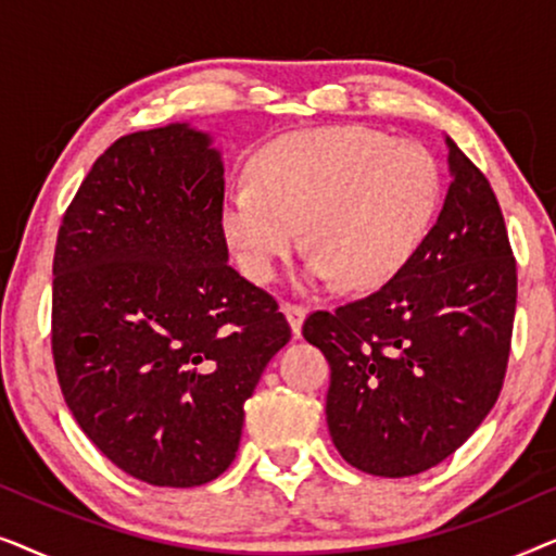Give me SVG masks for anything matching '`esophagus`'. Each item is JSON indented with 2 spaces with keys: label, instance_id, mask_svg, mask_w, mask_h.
<instances>
[{
  "label": "esophagus",
  "instance_id": "1",
  "mask_svg": "<svg viewBox=\"0 0 556 556\" xmlns=\"http://www.w3.org/2000/svg\"><path fill=\"white\" fill-rule=\"evenodd\" d=\"M283 314H286V318H288V324H291L293 333H295V337H299V333H301V324H303V318H306L308 308L303 306V303L286 301V303H283Z\"/></svg>",
  "mask_w": 556,
  "mask_h": 556
}]
</instances>
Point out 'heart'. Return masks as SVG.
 I'll use <instances>...</instances> for the list:
<instances>
[{
    "mask_svg": "<svg viewBox=\"0 0 556 556\" xmlns=\"http://www.w3.org/2000/svg\"><path fill=\"white\" fill-rule=\"evenodd\" d=\"M443 174L417 141L364 126L286 134L263 147L250 185L225 194L227 245L248 278L265 283L301 245L314 280L375 291L409 263L435 217Z\"/></svg>",
    "mask_w": 556,
    "mask_h": 556,
    "instance_id": "heart-1",
    "label": "heart"
}]
</instances>
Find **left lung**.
I'll list each match as a JSON object with an SVG mask.
<instances>
[{
  "label": "left lung",
  "mask_w": 556,
  "mask_h": 556,
  "mask_svg": "<svg viewBox=\"0 0 556 556\" xmlns=\"http://www.w3.org/2000/svg\"><path fill=\"white\" fill-rule=\"evenodd\" d=\"M438 223L397 276L303 339L331 364L326 422L349 466L382 478L453 455L496 405L516 314V257L485 174L447 139Z\"/></svg>",
  "instance_id": "left-lung-1"
}]
</instances>
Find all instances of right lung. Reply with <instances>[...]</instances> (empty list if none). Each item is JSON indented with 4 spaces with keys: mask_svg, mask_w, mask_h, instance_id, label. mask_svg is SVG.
<instances>
[{
    "mask_svg": "<svg viewBox=\"0 0 556 556\" xmlns=\"http://www.w3.org/2000/svg\"><path fill=\"white\" fill-rule=\"evenodd\" d=\"M225 169L185 124L113 141L52 257V362L98 451L151 485L225 473L245 400L291 341L278 301L227 265Z\"/></svg>",
    "mask_w": 556,
    "mask_h": 556,
    "instance_id": "obj_1",
    "label": "right lung"
}]
</instances>
